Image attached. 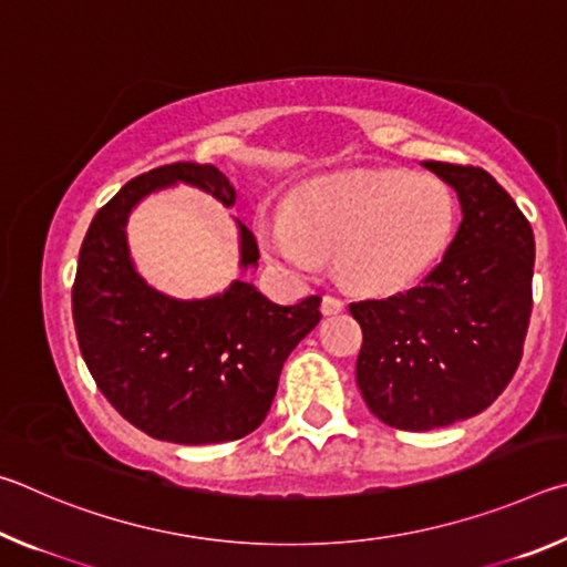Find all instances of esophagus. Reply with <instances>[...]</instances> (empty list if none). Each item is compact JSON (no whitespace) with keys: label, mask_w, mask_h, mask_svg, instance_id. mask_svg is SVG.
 Masks as SVG:
<instances>
[{"label":"esophagus","mask_w":567,"mask_h":567,"mask_svg":"<svg viewBox=\"0 0 567 567\" xmlns=\"http://www.w3.org/2000/svg\"><path fill=\"white\" fill-rule=\"evenodd\" d=\"M320 307H322L324 315H338V312L344 310V300H342V297H338V295H324Z\"/></svg>","instance_id":"34e87169"}]
</instances>
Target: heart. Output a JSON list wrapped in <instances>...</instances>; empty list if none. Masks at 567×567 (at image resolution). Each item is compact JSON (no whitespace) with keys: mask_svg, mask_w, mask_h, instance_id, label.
Returning a JSON list of instances; mask_svg holds the SVG:
<instances>
[{"mask_svg":"<svg viewBox=\"0 0 567 567\" xmlns=\"http://www.w3.org/2000/svg\"><path fill=\"white\" fill-rule=\"evenodd\" d=\"M455 199L443 182L398 169H360L312 179L287 213L257 219L265 255L297 275H315L324 252L372 295L408 290L430 272L453 237Z\"/></svg>","mask_w":567,"mask_h":567,"instance_id":"b5f03b06","label":"heart"}]
</instances>
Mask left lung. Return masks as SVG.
<instances>
[{
	"label": "left lung",
	"instance_id": "1",
	"mask_svg": "<svg viewBox=\"0 0 567 567\" xmlns=\"http://www.w3.org/2000/svg\"><path fill=\"white\" fill-rule=\"evenodd\" d=\"M457 192L460 223L417 287L352 302L362 328L358 388L385 425L445 427L491 408L513 380L533 312L535 237L485 169L422 162Z\"/></svg>",
	"mask_w": 567,
	"mask_h": 567
}]
</instances>
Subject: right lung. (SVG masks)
Masks as SVG:
<instances>
[{
    "label": "right lung",
    "instance_id": "obj_1",
    "mask_svg": "<svg viewBox=\"0 0 567 567\" xmlns=\"http://www.w3.org/2000/svg\"><path fill=\"white\" fill-rule=\"evenodd\" d=\"M177 182L235 205V187L213 165L175 162L130 179L84 235L74 330L102 395L134 427L179 445L229 443L262 425L287 354L322 318L320 297L277 305L243 280L207 300L150 287L134 270L124 225L142 197ZM237 225L239 267H255L257 239Z\"/></svg>",
    "mask_w": 567,
    "mask_h": 567
}]
</instances>
